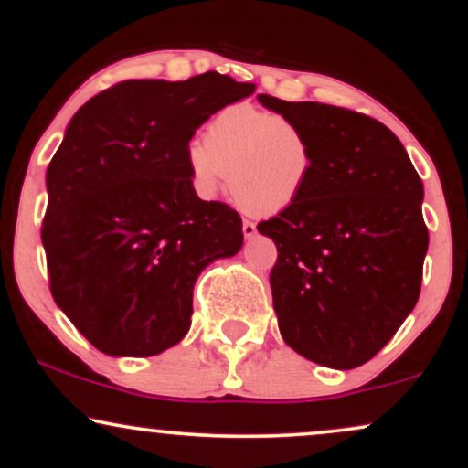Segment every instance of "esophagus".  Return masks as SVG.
<instances>
[{
	"instance_id": "esophagus-1",
	"label": "esophagus",
	"mask_w": 468,
	"mask_h": 468,
	"mask_svg": "<svg viewBox=\"0 0 468 468\" xmlns=\"http://www.w3.org/2000/svg\"><path fill=\"white\" fill-rule=\"evenodd\" d=\"M242 234H245V239H253L255 234H258V228H255L253 221H242Z\"/></svg>"
}]
</instances>
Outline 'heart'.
I'll return each instance as SVG.
<instances>
[{"label":"heart","mask_w":468,"mask_h":468,"mask_svg":"<svg viewBox=\"0 0 468 468\" xmlns=\"http://www.w3.org/2000/svg\"><path fill=\"white\" fill-rule=\"evenodd\" d=\"M185 157L204 197L219 194L226 172L234 200L260 215L293 207L315 170V149L296 121L245 104L221 108Z\"/></svg>","instance_id":"b5f03b06"}]
</instances>
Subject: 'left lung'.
Wrapping results in <instances>:
<instances>
[{"mask_svg": "<svg viewBox=\"0 0 468 468\" xmlns=\"http://www.w3.org/2000/svg\"><path fill=\"white\" fill-rule=\"evenodd\" d=\"M258 101L296 121L315 149L303 197L258 226L279 251L271 287L281 336L322 367H362L420 298L424 185L379 121L319 101Z\"/></svg>", "mask_w": 468, "mask_h": 468, "instance_id": "1", "label": "left lung"}]
</instances>
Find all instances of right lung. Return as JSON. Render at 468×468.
I'll list each match as a JSON object with an SVG mask.
<instances>
[{
  "instance_id": "add662e5",
  "label": "right lung",
  "mask_w": 468,
  "mask_h": 468,
  "mask_svg": "<svg viewBox=\"0 0 468 468\" xmlns=\"http://www.w3.org/2000/svg\"><path fill=\"white\" fill-rule=\"evenodd\" d=\"M253 82L207 72L123 80L79 108L47 170L42 223L50 292L76 330L114 357L181 343L194 285L242 247V221L197 197L189 140Z\"/></svg>"
}]
</instances>
